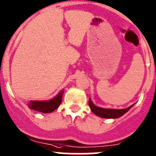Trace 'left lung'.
Instances as JSON below:
<instances>
[{
	"label": "left lung",
	"mask_w": 156,
	"mask_h": 156,
	"mask_svg": "<svg viewBox=\"0 0 156 156\" xmlns=\"http://www.w3.org/2000/svg\"><path fill=\"white\" fill-rule=\"evenodd\" d=\"M133 105H131V106L128 107V108H125V109H106V108H100V107L95 106V105L93 104L90 98L89 100V106L92 112L94 113V114H95L96 115H98V116L103 118H120V117H121L122 115H124L125 113L128 112V111L133 107Z\"/></svg>",
	"instance_id": "obj_1"
}]
</instances>
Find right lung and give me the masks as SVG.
I'll return each instance as SVG.
<instances>
[{
    "instance_id": "right-lung-1",
    "label": "right lung",
    "mask_w": 156,
    "mask_h": 156,
    "mask_svg": "<svg viewBox=\"0 0 156 156\" xmlns=\"http://www.w3.org/2000/svg\"><path fill=\"white\" fill-rule=\"evenodd\" d=\"M63 90L58 93V95L49 101H31L29 102L28 107L30 109L35 110L42 113H51L59 107L62 103Z\"/></svg>"
}]
</instances>
